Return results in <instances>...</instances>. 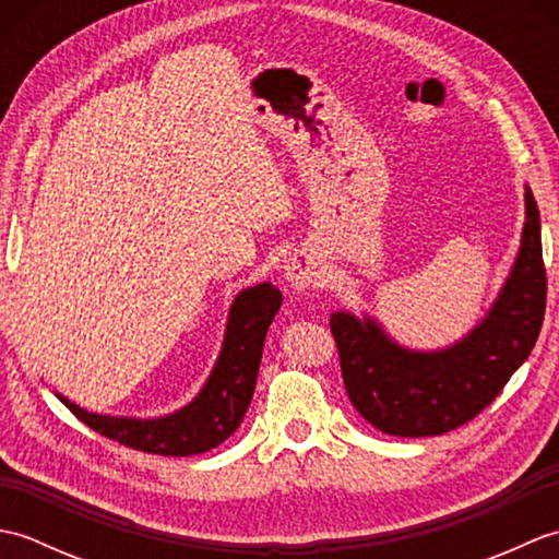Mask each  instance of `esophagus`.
Instances as JSON below:
<instances>
[{
  "label": "esophagus",
  "instance_id": "obj_1",
  "mask_svg": "<svg viewBox=\"0 0 559 559\" xmlns=\"http://www.w3.org/2000/svg\"><path fill=\"white\" fill-rule=\"evenodd\" d=\"M283 276H286V283L293 288V290H307L317 286L319 281H322V264H319V259L307 254V252H300V254H293L286 266H283Z\"/></svg>",
  "mask_w": 559,
  "mask_h": 559
}]
</instances>
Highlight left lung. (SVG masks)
Segmentation results:
<instances>
[{
    "label": "left lung",
    "instance_id": "1",
    "mask_svg": "<svg viewBox=\"0 0 559 559\" xmlns=\"http://www.w3.org/2000/svg\"><path fill=\"white\" fill-rule=\"evenodd\" d=\"M524 230L500 293L459 341L444 348L403 346L377 317L331 312L350 403L379 432L444 435L468 423L526 362L545 314L540 213L524 185Z\"/></svg>",
    "mask_w": 559,
    "mask_h": 559
}]
</instances>
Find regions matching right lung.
Listing matches in <instances>:
<instances>
[{
  "instance_id": "1",
  "label": "right lung",
  "mask_w": 559,
  "mask_h": 559,
  "mask_svg": "<svg viewBox=\"0 0 559 559\" xmlns=\"http://www.w3.org/2000/svg\"><path fill=\"white\" fill-rule=\"evenodd\" d=\"M283 295L269 281L235 295L225 322L221 353L204 386L182 408L153 418L108 415L76 406L55 394L91 430L129 449L158 456H192L223 444L240 427L254 394L266 331L278 314Z\"/></svg>"
}]
</instances>
